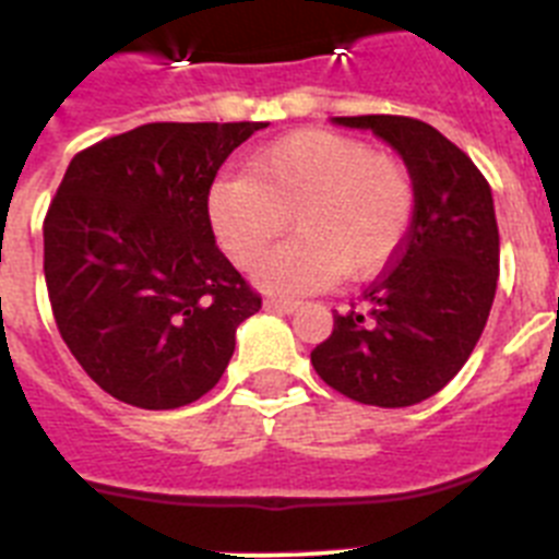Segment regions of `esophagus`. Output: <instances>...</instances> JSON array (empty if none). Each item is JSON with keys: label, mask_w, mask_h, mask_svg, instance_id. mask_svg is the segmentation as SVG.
Instances as JSON below:
<instances>
[{"label": "esophagus", "mask_w": 559, "mask_h": 559, "mask_svg": "<svg viewBox=\"0 0 559 559\" xmlns=\"http://www.w3.org/2000/svg\"><path fill=\"white\" fill-rule=\"evenodd\" d=\"M299 299H265V308L269 310H276V313H294V310H299Z\"/></svg>", "instance_id": "34e87169"}]
</instances>
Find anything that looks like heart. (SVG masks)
<instances>
[{
  "mask_svg": "<svg viewBox=\"0 0 559 559\" xmlns=\"http://www.w3.org/2000/svg\"><path fill=\"white\" fill-rule=\"evenodd\" d=\"M215 240L240 269L265 254L290 218L299 235L271 251L257 283L299 296L380 271L406 243L414 185L406 165L333 131H296L254 153L249 176L210 187Z\"/></svg>",
  "mask_w": 559,
  "mask_h": 559,
  "instance_id": "b5f03b06",
  "label": "heart"
}]
</instances>
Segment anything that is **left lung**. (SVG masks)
Listing matches in <instances>:
<instances>
[{
	"label": "left lung",
	"instance_id": "obj_1",
	"mask_svg": "<svg viewBox=\"0 0 559 559\" xmlns=\"http://www.w3.org/2000/svg\"><path fill=\"white\" fill-rule=\"evenodd\" d=\"M372 131L403 156L414 218L367 313H335L333 333L310 353L319 378L380 408L423 403L464 367L490 316L498 285L492 192L471 156L428 122L392 114L333 117Z\"/></svg>",
	"mask_w": 559,
	"mask_h": 559
}]
</instances>
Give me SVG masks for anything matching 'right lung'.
I'll return each instance as SVG.
<instances>
[{"label":"right lung","instance_id":"1","mask_svg":"<svg viewBox=\"0 0 559 559\" xmlns=\"http://www.w3.org/2000/svg\"><path fill=\"white\" fill-rule=\"evenodd\" d=\"M263 122H147L69 162L44 221V280L69 353L147 412L204 397L263 299L215 246L206 199Z\"/></svg>","mask_w":559,"mask_h":559}]
</instances>
